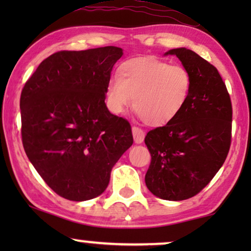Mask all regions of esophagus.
Wrapping results in <instances>:
<instances>
[{
    "instance_id": "34e87169",
    "label": "esophagus",
    "mask_w": 251,
    "mask_h": 251,
    "mask_svg": "<svg viewBox=\"0 0 251 251\" xmlns=\"http://www.w3.org/2000/svg\"><path fill=\"white\" fill-rule=\"evenodd\" d=\"M132 135H133V139H135L136 144H142L144 142V138H145V132H144L140 128H138V126H132Z\"/></svg>"
}]
</instances>
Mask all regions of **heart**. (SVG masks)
Instances as JSON below:
<instances>
[{
  "instance_id": "heart-1",
  "label": "heart",
  "mask_w": 251,
  "mask_h": 251,
  "mask_svg": "<svg viewBox=\"0 0 251 251\" xmlns=\"http://www.w3.org/2000/svg\"><path fill=\"white\" fill-rule=\"evenodd\" d=\"M119 77L109 78L106 100L113 114L130 105L144 123L162 126L181 112L191 94L190 72L154 57L133 58L120 65Z\"/></svg>"
}]
</instances>
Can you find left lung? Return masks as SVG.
Returning a JSON list of instances; mask_svg holds the SVG:
<instances>
[{"label":"left lung","mask_w":251,"mask_h":251,"mask_svg":"<svg viewBox=\"0 0 251 251\" xmlns=\"http://www.w3.org/2000/svg\"><path fill=\"white\" fill-rule=\"evenodd\" d=\"M190 72L191 94L173 121L147 132L152 160L145 183L155 197L181 201L209 184L231 145V98L217 68L186 48L171 49Z\"/></svg>","instance_id":"8db88e82"}]
</instances>
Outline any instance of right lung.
Here are the masks:
<instances>
[{
    "label": "right lung",
    "mask_w": 251,
    "mask_h": 251,
    "mask_svg": "<svg viewBox=\"0 0 251 251\" xmlns=\"http://www.w3.org/2000/svg\"><path fill=\"white\" fill-rule=\"evenodd\" d=\"M118 47L59 51L39 65L20 96L26 155L51 190L71 201L100 195L132 145L131 126L105 104Z\"/></svg>",
    "instance_id": "add662e5"
}]
</instances>
